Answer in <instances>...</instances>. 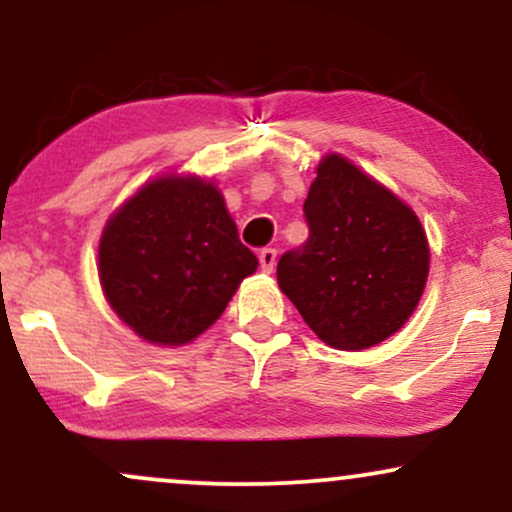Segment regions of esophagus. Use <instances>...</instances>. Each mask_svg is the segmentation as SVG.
I'll return each mask as SVG.
<instances>
[{"mask_svg": "<svg viewBox=\"0 0 512 512\" xmlns=\"http://www.w3.org/2000/svg\"><path fill=\"white\" fill-rule=\"evenodd\" d=\"M274 264H276V250L274 248H262L260 250V267H262V272H272L274 269Z\"/></svg>", "mask_w": 512, "mask_h": 512, "instance_id": "34e87169", "label": "esophagus"}]
</instances>
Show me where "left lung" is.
Returning <instances> with one entry per match:
<instances>
[{
    "label": "left lung",
    "instance_id": "obj_1",
    "mask_svg": "<svg viewBox=\"0 0 512 512\" xmlns=\"http://www.w3.org/2000/svg\"><path fill=\"white\" fill-rule=\"evenodd\" d=\"M303 214L308 240L276 264L281 291L334 349L385 342L426 286L428 243L416 214L337 154L317 166Z\"/></svg>",
    "mask_w": 512,
    "mask_h": 512
}]
</instances>
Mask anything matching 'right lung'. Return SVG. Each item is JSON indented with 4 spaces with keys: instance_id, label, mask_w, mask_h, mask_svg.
I'll return each mask as SVG.
<instances>
[{
    "instance_id": "add662e5",
    "label": "right lung",
    "mask_w": 512,
    "mask_h": 512,
    "mask_svg": "<svg viewBox=\"0 0 512 512\" xmlns=\"http://www.w3.org/2000/svg\"><path fill=\"white\" fill-rule=\"evenodd\" d=\"M257 257L238 238L221 192L199 178L144 185L105 226V298L151 344H187L219 320Z\"/></svg>"
}]
</instances>
